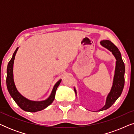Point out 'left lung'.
I'll return each instance as SVG.
<instances>
[{
    "instance_id": "1",
    "label": "left lung",
    "mask_w": 134,
    "mask_h": 134,
    "mask_svg": "<svg viewBox=\"0 0 134 134\" xmlns=\"http://www.w3.org/2000/svg\"><path fill=\"white\" fill-rule=\"evenodd\" d=\"M100 44L102 46L107 48L110 52H112L113 55L116 58V68H115L114 78H113V85L111 87L110 92L108 94L106 99L105 105L99 111L109 109L114 104L117 99L120 96L123 90L124 85V72H125V66L124 63L121 58V55L116 46L109 40H103L100 41ZM75 93L76 90L74 88Z\"/></svg>"
}]
</instances>
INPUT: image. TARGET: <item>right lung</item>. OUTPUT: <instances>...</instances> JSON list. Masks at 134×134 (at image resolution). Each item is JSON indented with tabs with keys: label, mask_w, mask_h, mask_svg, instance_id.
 I'll list each match as a JSON object with an SVG mask.
<instances>
[{
	"label": "right lung",
	"mask_w": 134,
	"mask_h": 134,
	"mask_svg": "<svg viewBox=\"0 0 134 134\" xmlns=\"http://www.w3.org/2000/svg\"><path fill=\"white\" fill-rule=\"evenodd\" d=\"M18 47L14 51L12 59L9 62L7 66V87L8 91L11 96L13 99L16 103L19 105V107L24 111H30V112H36V111L42 110L44 109L45 108L52 103L55 99V95L56 90L57 89V87L60 85V82L62 81V79L58 80V81L54 85L52 93L50 95V96L46 100H43V101H33L27 99L25 97L20 94L18 92V91L16 89L15 84L14 82L13 79V63L14 58L16 52H17Z\"/></svg>",
	"instance_id": "1"
}]
</instances>
